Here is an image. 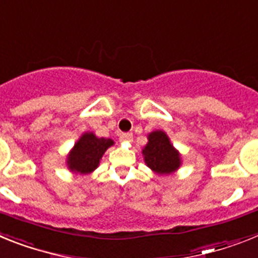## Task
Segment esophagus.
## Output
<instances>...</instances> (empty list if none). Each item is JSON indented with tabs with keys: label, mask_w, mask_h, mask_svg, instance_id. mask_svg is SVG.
<instances>
[{
	"label": "esophagus",
	"mask_w": 258,
	"mask_h": 258,
	"mask_svg": "<svg viewBox=\"0 0 258 258\" xmlns=\"http://www.w3.org/2000/svg\"><path fill=\"white\" fill-rule=\"evenodd\" d=\"M121 140L125 142H132L133 141V133H124L121 136Z\"/></svg>",
	"instance_id": "34e87169"
}]
</instances>
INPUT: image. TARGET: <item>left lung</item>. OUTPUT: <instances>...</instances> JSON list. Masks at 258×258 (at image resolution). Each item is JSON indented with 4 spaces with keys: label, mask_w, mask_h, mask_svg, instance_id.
Returning a JSON list of instances; mask_svg holds the SVG:
<instances>
[{
    "label": "left lung",
    "mask_w": 258,
    "mask_h": 258,
    "mask_svg": "<svg viewBox=\"0 0 258 258\" xmlns=\"http://www.w3.org/2000/svg\"><path fill=\"white\" fill-rule=\"evenodd\" d=\"M142 154L146 165L156 174H170L181 165V155L163 131H155L149 134V143L142 150Z\"/></svg>",
    "instance_id": "8db88e82"
}]
</instances>
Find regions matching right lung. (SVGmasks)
Returning a JSON list of instances; mask_svg holds the SVG:
<instances>
[{
	"mask_svg": "<svg viewBox=\"0 0 258 258\" xmlns=\"http://www.w3.org/2000/svg\"><path fill=\"white\" fill-rule=\"evenodd\" d=\"M113 145L109 138H98L94 133H84L75 143L67 156V165L71 172L89 174L99 165L102 156Z\"/></svg>",
	"mask_w": 258,
	"mask_h": 258,
	"instance_id": "right-lung-1",
	"label": "right lung"
}]
</instances>
